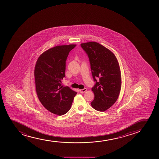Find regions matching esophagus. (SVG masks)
I'll list each match as a JSON object with an SVG mask.
<instances>
[{
	"mask_svg": "<svg viewBox=\"0 0 159 159\" xmlns=\"http://www.w3.org/2000/svg\"><path fill=\"white\" fill-rule=\"evenodd\" d=\"M79 91H80L81 93H84V92H86L87 91V88H84L83 89H80Z\"/></svg>",
	"mask_w": 159,
	"mask_h": 159,
	"instance_id": "1",
	"label": "esophagus"
}]
</instances>
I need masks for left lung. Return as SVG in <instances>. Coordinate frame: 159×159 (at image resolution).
Segmentation results:
<instances>
[{"label": "left lung", "instance_id": "obj_1", "mask_svg": "<svg viewBox=\"0 0 159 159\" xmlns=\"http://www.w3.org/2000/svg\"><path fill=\"white\" fill-rule=\"evenodd\" d=\"M89 57L95 85L91 89L95 98L91 102L97 111H104L117 100L121 89V74L115 55L95 42L81 44Z\"/></svg>", "mask_w": 159, "mask_h": 159}]
</instances>
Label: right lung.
I'll return each mask as SVG.
<instances>
[{
  "mask_svg": "<svg viewBox=\"0 0 159 159\" xmlns=\"http://www.w3.org/2000/svg\"><path fill=\"white\" fill-rule=\"evenodd\" d=\"M76 45H59L39 56L34 70L36 91L39 101L50 112L59 116L71 107L75 91L62 86L66 63L69 52Z\"/></svg>",
  "mask_w": 159,
  "mask_h": 159,
  "instance_id": "right-lung-1",
  "label": "right lung"
}]
</instances>
